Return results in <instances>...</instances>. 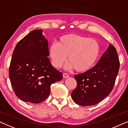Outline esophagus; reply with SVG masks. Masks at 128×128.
<instances>
[{"label": "esophagus", "mask_w": 128, "mask_h": 128, "mask_svg": "<svg viewBox=\"0 0 128 128\" xmlns=\"http://www.w3.org/2000/svg\"><path fill=\"white\" fill-rule=\"evenodd\" d=\"M69 76V75L67 74V73H63V77L64 78H68Z\"/></svg>", "instance_id": "obj_1"}]
</instances>
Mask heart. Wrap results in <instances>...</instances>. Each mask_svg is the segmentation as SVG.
Instances as JSON below:
<instances>
[{
	"mask_svg": "<svg viewBox=\"0 0 128 128\" xmlns=\"http://www.w3.org/2000/svg\"><path fill=\"white\" fill-rule=\"evenodd\" d=\"M100 45L94 39L83 36L68 34L61 36L57 42L51 44L48 55L52 64L60 68L68 55V68L84 72L91 69L100 54Z\"/></svg>",
	"mask_w": 128,
	"mask_h": 128,
	"instance_id": "obj_1",
	"label": "heart"
}]
</instances>
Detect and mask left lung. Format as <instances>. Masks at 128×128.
I'll list each match as a JSON object with an SVG mask.
<instances>
[{
    "instance_id": "1",
    "label": "left lung",
    "mask_w": 128,
    "mask_h": 128,
    "mask_svg": "<svg viewBox=\"0 0 128 128\" xmlns=\"http://www.w3.org/2000/svg\"><path fill=\"white\" fill-rule=\"evenodd\" d=\"M120 63L116 50L110 44L94 67L74 77L77 86L71 93L73 101L82 106L96 104L113 90Z\"/></svg>"
}]
</instances>
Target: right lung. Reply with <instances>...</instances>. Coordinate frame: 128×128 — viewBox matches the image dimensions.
I'll list each match as a JSON object with an SVG mask.
<instances>
[{"label": "right lung", "instance_id": "obj_1", "mask_svg": "<svg viewBox=\"0 0 128 128\" xmlns=\"http://www.w3.org/2000/svg\"><path fill=\"white\" fill-rule=\"evenodd\" d=\"M42 33V30H34L18 42L8 71L16 96L34 104L47 99L51 85L62 78V73L52 67L47 57L48 42Z\"/></svg>", "mask_w": 128, "mask_h": 128}]
</instances>
